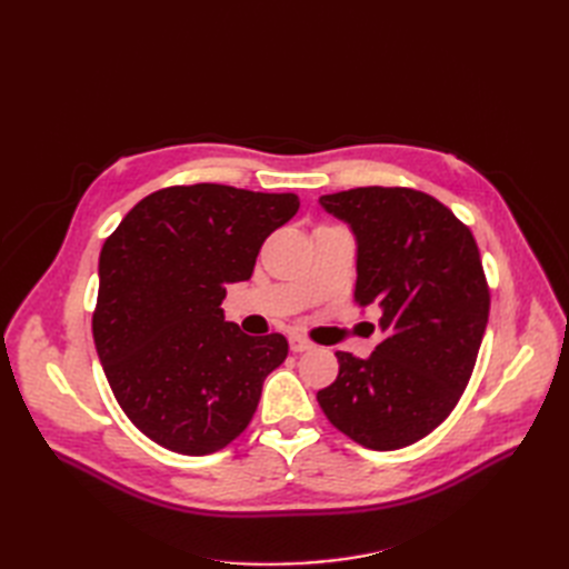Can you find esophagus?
<instances>
[{"instance_id":"esophagus-1","label":"esophagus","mask_w":569,"mask_h":569,"mask_svg":"<svg viewBox=\"0 0 569 569\" xmlns=\"http://www.w3.org/2000/svg\"><path fill=\"white\" fill-rule=\"evenodd\" d=\"M289 349L295 351V353L311 351V349H313V341H311V339H306V337H299V335H295V337H289Z\"/></svg>"}]
</instances>
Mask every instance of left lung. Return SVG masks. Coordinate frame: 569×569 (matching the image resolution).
<instances>
[{
	"label": "left lung",
	"mask_w": 569,
	"mask_h": 569,
	"mask_svg": "<svg viewBox=\"0 0 569 569\" xmlns=\"http://www.w3.org/2000/svg\"><path fill=\"white\" fill-rule=\"evenodd\" d=\"M320 203L358 239L356 301L382 306V341L368 360L337 351L318 403L366 449H403L451 416L472 377L491 306L477 242L420 189L356 187Z\"/></svg>",
	"instance_id": "8db88e82"
}]
</instances>
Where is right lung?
Returning a JSON list of instances; mask_svg holds the SVG:
<instances>
[{"mask_svg": "<svg viewBox=\"0 0 569 569\" xmlns=\"http://www.w3.org/2000/svg\"><path fill=\"white\" fill-rule=\"evenodd\" d=\"M297 211V194L176 184L134 203L107 237L94 347L118 406L163 449H226L251 422L266 377L284 363L282 335L249 337L220 303Z\"/></svg>", "mask_w": 569, "mask_h": 569, "instance_id": "add662e5", "label": "right lung"}]
</instances>
